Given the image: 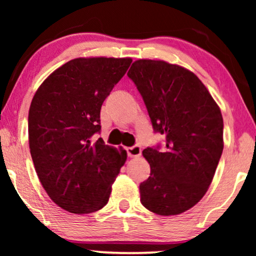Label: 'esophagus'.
Returning a JSON list of instances; mask_svg holds the SVG:
<instances>
[{
  "instance_id": "esophagus-1",
  "label": "esophagus",
  "mask_w": 256,
  "mask_h": 256,
  "mask_svg": "<svg viewBox=\"0 0 256 256\" xmlns=\"http://www.w3.org/2000/svg\"><path fill=\"white\" fill-rule=\"evenodd\" d=\"M127 154L129 157H140L141 156V146H132L127 148Z\"/></svg>"
}]
</instances>
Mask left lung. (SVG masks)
Returning <instances> with one entry per match:
<instances>
[{
    "label": "left lung",
    "mask_w": 256,
    "mask_h": 256,
    "mask_svg": "<svg viewBox=\"0 0 256 256\" xmlns=\"http://www.w3.org/2000/svg\"><path fill=\"white\" fill-rule=\"evenodd\" d=\"M128 76L135 84L155 132L166 148L144 149L150 176L140 184L141 202L160 216L180 214L208 191L224 149L220 108L198 76L163 60L140 59Z\"/></svg>",
    "instance_id": "8db88e82"
}]
</instances>
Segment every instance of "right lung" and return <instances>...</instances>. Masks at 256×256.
<instances>
[{
    "label": "right lung",
    "mask_w": 256,
    "mask_h": 256,
    "mask_svg": "<svg viewBox=\"0 0 256 256\" xmlns=\"http://www.w3.org/2000/svg\"><path fill=\"white\" fill-rule=\"evenodd\" d=\"M130 58H76L51 73L29 110V146L44 190L59 208L85 214L108 202L127 152L96 143L100 110Z\"/></svg>",
    "instance_id": "obj_1"
}]
</instances>
